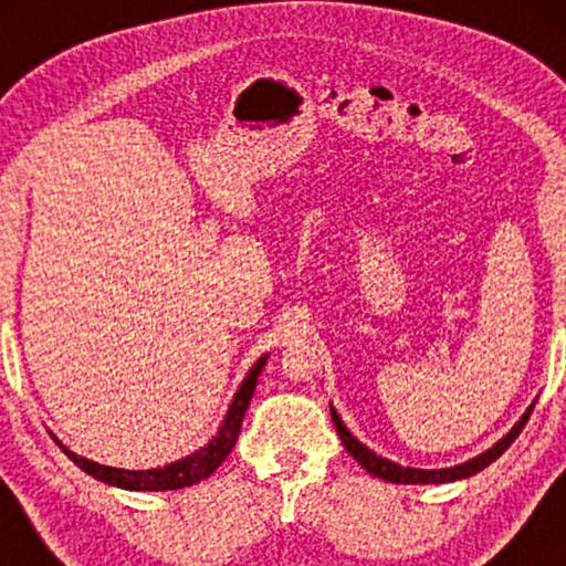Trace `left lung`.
<instances>
[{
  "label": "left lung",
  "instance_id": "obj_1",
  "mask_svg": "<svg viewBox=\"0 0 566 566\" xmlns=\"http://www.w3.org/2000/svg\"><path fill=\"white\" fill-rule=\"evenodd\" d=\"M531 412H533V407L523 415V420L517 422L515 428L500 440V443H494L490 448V451H484L482 455H476V459H471L467 463H459V467H453V469H432V471L430 469L399 467V463L386 461V459H381V455H376L374 451H368L366 446L358 443V440H355L350 432H347V428L343 424V420L337 417L335 409H332V422H335L337 436H339V440H343L345 451L350 453L353 459L368 471V474H374L378 479H386V482H397V484H443V482H455V479L471 476V474H476V471H482L484 467H490V463L497 459V455L505 453L510 443H513V440L521 436V430L525 428V422H528Z\"/></svg>",
  "mask_w": 566,
  "mask_h": 566
}]
</instances>
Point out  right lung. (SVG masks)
Segmentation results:
<instances>
[{
  "mask_svg": "<svg viewBox=\"0 0 566 566\" xmlns=\"http://www.w3.org/2000/svg\"><path fill=\"white\" fill-rule=\"evenodd\" d=\"M265 360H268V355H262V358L252 366L250 376L244 378L242 386H239V391L234 394V401H231V407L227 412V420H223V424L219 428V432H216V438L211 440V443H208L206 448H200V451H196V453L185 455V459H180V461L169 463V467H165V469L126 471V469L99 467V463H95V461L82 459V455L72 453L66 446H61L59 440L56 443L61 446V451H64L82 471H87V474L99 479V482L120 486V490L165 492V490H180V486H190V484L200 482V479L211 476L213 471L221 467V461L231 453V448H234L239 430H242L244 412H247V407H250V399L254 394V386H258V376H260L262 366H265Z\"/></svg>",
  "mask_w": 566,
  "mask_h": 566,
  "instance_id": "right-lung-1",
  "label": "right lung"
}]
</instances>
